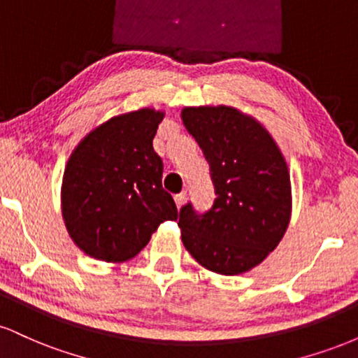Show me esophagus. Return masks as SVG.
<instances>
[{
    "instance_id": "obj_1",
    "label": "esophagus",
    "mask_w": 358,
    "mask_h": 358,
    "mask_svg": "<svg viewBox=\"0 0 358 358\" xmlns=\"http://www.w3.org/2000/svg\"><path fill=\"white\" fill-rule=\"evenodd\" d=\"M185 200H187V192L176 193V195H175V203H176V207H178V208L185 203Z\"/></svg>"
}]
</instances>
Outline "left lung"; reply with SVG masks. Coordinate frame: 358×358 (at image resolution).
<instances>
[{"label": "left lung", "instance_id": "8db88e82", "mask_svg": "<svg viewBox=\"0 0 358 358\" xmlns=\"http://www.w3.org/2000/svg\"><path fill=\"white\" fill-rule=\"evenodd\" d=\"M182 119L210 165L217 195L205 213L183 205V245L212 273L250 271L276 249L289 224L285 156L261 122L231 106L185 108Z\"/></svg>", "mask_w": 358, "mask_h": 358}]
</instances>
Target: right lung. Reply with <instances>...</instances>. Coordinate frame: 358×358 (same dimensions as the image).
Instances as JSON below:
<instances>
[{
  "label": "right lung",
  "mask_w": 358,
  "mask_h": 358,
  "mask_svg": "<svg viewBox=\"0 0 358 358\" xmlns=\"http://www.w3.org/2000/svg\"><path fill=\"white\" fill-rule=\"evenodd\" d=\"M165 113L145 108L102 122L77 145L62 182V217L80 250L106 262L133 259L158 225L178 219L163 190L153 138Z\"/></svg>",
  "instance_id": "obj_1"
}]
</instances>
